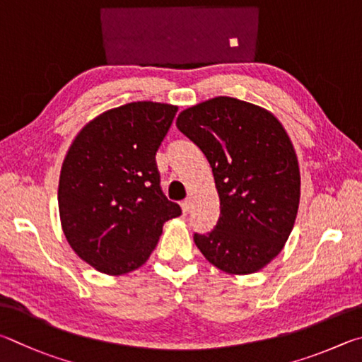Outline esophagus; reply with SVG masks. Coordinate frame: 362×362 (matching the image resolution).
<instances>
[{"label": "esophagus", "instance_id": "esophagus-1", "mask_svg": "<svg viewBox=\"0 0 362 362\" xmlns=\"http://www.w3.org/2000/svg\"><path fill=\"white\" fill-rule=\"evenodd\" d=\"M181 208H182V213L187 214L189 211H191V208H192V200H191V199H187V200L182 202V204H181Z\"/></svg>", "mask_w": 362, "mask_h": 362}]
</instances>
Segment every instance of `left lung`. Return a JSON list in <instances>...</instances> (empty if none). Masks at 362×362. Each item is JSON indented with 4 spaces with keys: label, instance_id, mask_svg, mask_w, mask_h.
Listing matches in <instances>:
<instances>
[{
    "label": "left lung",
    "instance_id": "8db88e82",
    "mask_svg": "<svg viewBox=\"0 0 362 362\" xmlns=\"http://www.w3.org/2000/svg\"><path fill=\"white\" fill-rule=\"evenodd\" d=\"M180 132L211 165L221 216L194 242L214 267L248 275L280 255L294 227L300 200L299 162L286 130L270 111L216 97L187 107Z\"/></svg>",
    "mask_w": 362,
    "mask_h": 362
}]
</instances>
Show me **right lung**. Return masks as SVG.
<instances>
[{"label": "right lung", "mask_w": 362, "mask_h": 362, "mask_svg": "<svg viewBox=\"0 0 362 362\" xmlns=\"http://www.w3.org/2000/svg\"><path fill=\"white\" fill-rule=\"evenodd\" d=\"M177 106L133 101L90 120L69 146L59 181L62 229L82 261L124 275L148 261L181 208L160 189L156 152Z\"/></svg>", "instance_id": "add662e5"}]
</instances>
